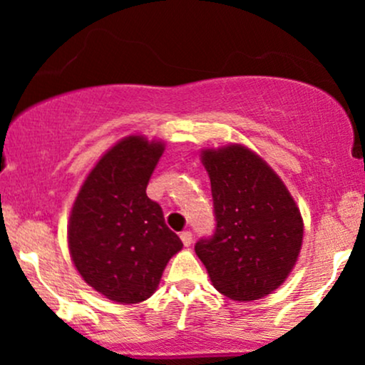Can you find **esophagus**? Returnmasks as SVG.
Instances as JSON below:
<instances>
[{
  "mask_svg": "<svg viewBox=\"0 0 365 365\" xmlns=\"http://www.w3.org/2000/svg\"><path fill=\"white\" fill-rule=\"evenodd\" d=\"M180 238H182V242H183V245L185 247H190V244H192V233L190 232H182L180 233Z\"/></svg>",
  "mask_w": 365,
  "mask_h": 365,
  "instance_id": "1",
  "label": "esophagus"
}]
</instances>
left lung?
Returning a JSON list of instances; mask_svg holds the SVG:
<instances>
[{
	"label": "left lung",
	"instance_id": "obj_1",
	"mask_svg": "<svg viewBox=\"0 0 365 365\" xmlns=\"http://www.w3.org/2000/svg\"><path fill=\"white\" fill-rule=\"evenodd\" d=\"M216 230L195 254L220 293L238 302L269 295L295 266L304 223L278 175L240 144L202 150Z\"/></svg>",
	"mask_w": 365,
	"mask_h": 365
}]
</instances>
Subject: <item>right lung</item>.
Masks as SVG:
<instances>
[{
    "instance_id": "add662e5",
    "label": "right lung",
    "mask_w": 365,
    "mask_h": 365,
    "mask_svg": "<svg viewBox=\"0 0 365 365\" xmlns=\"http://www.w3.org/2000/svg\"><path fill=\"white\" fill-rule=\"evenodd\" d=\"M161 142L130 135L99 159L72 207L68 247L83 282L110 300L137 304L156 292L182 240L145 188Z\"/></svg>"
}]
</instances>
